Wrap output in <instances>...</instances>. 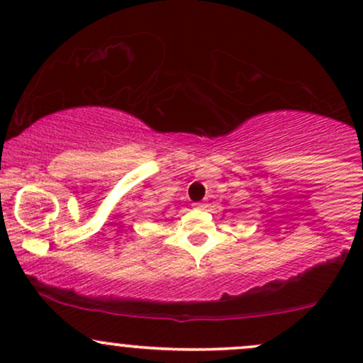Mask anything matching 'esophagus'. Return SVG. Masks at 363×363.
<instances>
[{
    "label": "esophagus",
    "mask_w": 363,
    "mask_h": 363,
    "mask_svg": "<svg viewBox=\"0 0 363 363\" xmlns=\"http://www.w3.org/2000/svg\"><path fill=\"white\" fill-rule=\"evenodd\" d=\"M196 208H198V210H203V205H201V203H198V205H194Z\"/></svg>",
    "instance_id": "1"
}]
</instances>
